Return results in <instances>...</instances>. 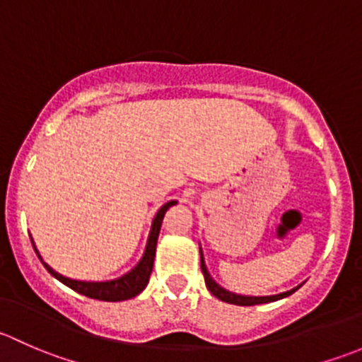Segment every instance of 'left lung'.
Masks as SVG:
<instances>
[{
    "mask_svg": "<svg viewBox=\"0 0 362 362\" xmlns=\"http://www.w3.org/2000/svg\"><path fill=\"white\" fill-rule=\"evenodd\" d=\"M199 255H202V272H203V275H204V284H206L208 291H210V293L214 294L215 298L221 299V301L231 303V305L252 306V305H262V303H272V301H276V299L287 298V296H291L293 293H296V291H298L299 287L303 286V284H299V286L294 287V289L286 291V293H280V294H273V296H243V294H235V293H231V291L224 289V287H222V286H218V284L215 282L214 279H211V275H210V273H208V269H206V264H204V257H203L202 247H199Z\"/></svg>",
    "mask_w": 362,
    "mask_h": 362,
    "instance_id": "left-lung-1",
    "label": "left lung"
}]
</instances>
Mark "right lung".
I'll use <instances>...</instances> for the list:
<instances>
[{"label":"right lung","mask_w":362,"mask_h":362,"mask_svg":"<svg viewBox=\"0 0 362 362\" xmlns=\"http://www.w3.org/2000/svg\"><path fill=\"white\" fill-rule=\"evenodd\" d=\"M177 204V202H168L164 203L163 206L159 208L158 214H156L154 221H152L151 226V233H148V240H147V245H145V252L141 255V259L138 261V264L134 266L131 272L124 273L122 276L119 279H113V280H105V282H86V280H73L68 279V276H63L61 273L54 272L47 262H43L42 255L38 254L36 250L35 242L31 243L35 247V252L38 254L40 261L43 262V266L47 268V272L57 279L59 282H63L64 286H68L69 289L76 291L78 294L87 296V298H93V299H100V301H124V299H131L134 296H138L141 291L147 287L148 279H151V273H152V266H154V257H156V245H158V238H159V231H160V224H163V217L166 214V210L170 206Z\"/></svg>","instance_id":"obj_1"}]
</instances>
